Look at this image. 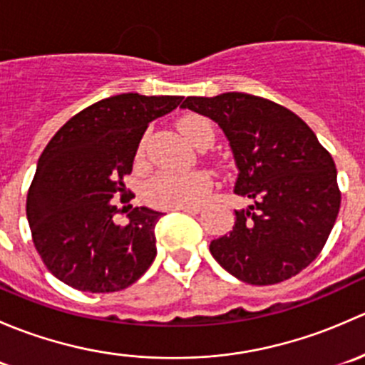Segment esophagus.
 Masks as SVG:
<instances>
[{
  "label": "esophagus",
  "instance_id": "obj_1",
  "mask_svg": "<svg viewBox=\"0 0 365 365\" xmlns=\"http://www.w3.org/2000/svg\"><path fill=\"white\" fill-rule=\"evenodd\" d=\"M180 212H187V213H200L201 206H187V208H178Z\"/></svg>",
  "mask_w": 365,
  "mask_h": 365
}]
</instances>
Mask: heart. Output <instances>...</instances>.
<instances>
[{"mask_svg": "<svg viewBox=\"0 0 365 365\" xmlns=\"http://www.w3.org/2000/svg\"><path fill=\"white\" fill-rule=\"evenodd\" d=\"M180 132L194 146H201L206 141H213L212 123L203 116H185L178 123ZM143 159V150H139L138 160ZM208 176L201 171L190 173H160L146 185V197L160 208H187L197 206L210 194Z\"/></svg>", "mask_w": 365, "mask_h": 365, "instance_id": "obj_1", "label": "heart"}]
</instances>
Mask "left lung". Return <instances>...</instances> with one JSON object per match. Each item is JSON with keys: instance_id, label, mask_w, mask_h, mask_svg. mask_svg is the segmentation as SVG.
<instances>
[{"instance_id": "8db88e82", "label": "left lung", "mask_w": 365, "mask_h": 365, "mask_svg": "<svg viewBox=\"0 0 365 365\" xmlns=\"http://www.w3.org/2000/svg\"><path fill=\"white\" fill-rule=\"evenodd\" d=\"M190 109L222 128L238 176L235 194L252 201L235 210L230 235L212 240L217 263L254 286L293 277L322 252L341 206L332 155L295 113L249 93L187 97Z\"/></svg>"}]
</instances>
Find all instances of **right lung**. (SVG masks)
Wrapping results in <instances>:
<instances>
[{
	"instance_id": "obj_1",
	"label": "right lung",
	"mask_w": 365,
	"mask_h": 365,
	"mask_svg": "<svg viewBox=\"0 0 365 365\" xmlns=\"http://www.w3.org/2000/svg\"><path fill=\"white\" fill-rule=\"evenodd\" d=\"M180 102L175 95H114L70 118L46 146L26 215L43 264L61 282L88 293L120 292L153 263L162 212L138 206L120 226L114 200L130 201L123 180L139 141L150 121Z\"/></svg>"
}]
</instances>
